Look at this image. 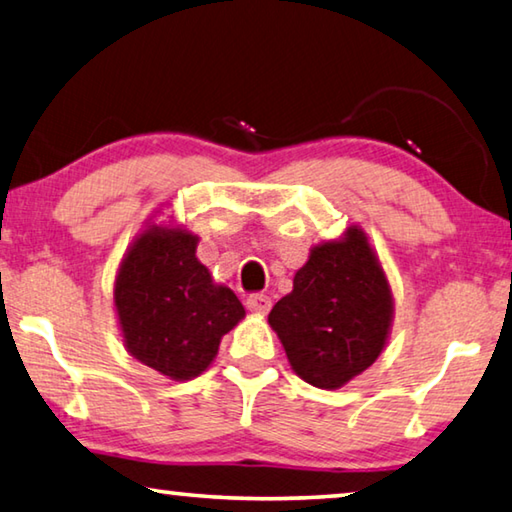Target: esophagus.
<instances>
[{
    "label": "esophagus",
    "mask_w": 512,
    "mask_h": 512,
    "mask_svg": "<svg viewBox=\"0 0 512 512\" xmlns=\"http://www.w3.org/2000/svg\"><path fill=\"white\" fill-rule=\"evenodd\" d=\"M246 307L253 311V314L264 316V314H268V311H271V298L264 296V293H253V296H248Z\"/></svg>",
    "instance_id": "obj_1"
}]
</instances>
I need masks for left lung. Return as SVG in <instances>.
Listing matches in <instances>:
<instances>
[{"instance_id":"obj_1","label":"left lung","mask_w":512,"mask_h":512,"mask_svg":"<svg viewBox=\"0 0 512 512\" xmlns=\"http://www.w3.org/2000/svg\"><path fill=\"white\" fill-rule=\"evenodd\" d=\"M393 296L363 230L311 248L293 291L268 314L291 368L316 388H341L384 350Z\"/></svg>"}]
</instances>
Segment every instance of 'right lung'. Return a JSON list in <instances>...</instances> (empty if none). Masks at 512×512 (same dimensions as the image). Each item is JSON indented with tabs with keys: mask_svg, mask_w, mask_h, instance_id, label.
Instances as JSON below:
<instances>
[{
	"mask_svg": "<svg viewBox=\"0 0 512 512\" xmlns=\"http://www.w3.org/2000/svg\"><path fill=\"white\" fill-rule=\"evenodd\" d=\"M198 237L149 225L128 248L115 280V309L128 352L173 381L198 377L221 336L246 316L196 257Z\"/></svg>",
	"mask_w": 512,
	"mask_h": 512,
	"instance_id": "add662e5",
	"label": "right lung"
}]
</instances>
